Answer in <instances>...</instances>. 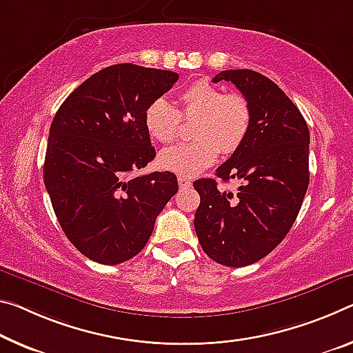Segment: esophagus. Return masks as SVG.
<instances>
[{"label":"esophagus","mask_w":353,"mask_h":353,"mask_svg":"<svg viewBox=\"0 0 353 353\" xmlns=\"http://www.w3.org/2000/svg\"><path fill=\"white\" fill-rule=\"evenodd\" d=\"M177 182H179V187H181V188L192 187V181H190V179H187V177H183V176H179Z\"/></svg>","instance_id":"esophagus-1"}]
</instances>
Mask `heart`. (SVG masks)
<instances>
[{"instance_id": "b5f03b06", "label": "heart", "mask_w": 353, "mask_h": 353, "mask_svg": "<svg viewBox=\"0 0 353 353\" xmlns=\"http://www.w3.org/2000/svg\"><path fill=\"white\" fill-rule=\"evenodd\" d=\"M182 119L193 122L194 141L177 144L159 155V165L183 177H194L215 163L218 152L229 155L242 146L251 128V105L243 94L226 92L207 80H198L179 94V111L165 99H155L144 113L150 138L171 143Z\"/></svg>"}]
</instances>
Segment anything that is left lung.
<instances>
[{"label":"left lung","mask_w":353,"mask_h":353,"mask_svg":"<svg viewBox=\"0 0 353 353\" xmlns=\"http://www.w3.org/2000/svg\"><path fill=\"white\" fill-rule=\"evenodd\" d=\"M251 105L245 143L216 177L242 182L220 192L214 179L193 183L201 196L194 231L204 253L226 267L254 264L275 250L292 228L310 183V130L300 110L270 78L248 69L223 70Z\"/></svg>","instance_id":"1"}]
</instances>
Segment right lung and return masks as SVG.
Returning a JSON list of instances; mask_svg holds the SVG:
<instances>
[{
    "label": "right lung",
    "instance_id": "1",
    "mask_svg": "<svg viewBox=\"0 0 353 353\" xmlns=\"http://www.w3.org/2000/svg\"><path fill=\"white\" fill-rule=\"evenodd\" d=\"M177 80L171 70L105 67L83 81L53 117L43 182L65 237L99 264L137 256L177 193L174 172L128 177L155 159L144 113Z\"/></svg>",
    "mask_w": 353,
    "mask_h": 353
}]
</instances>
